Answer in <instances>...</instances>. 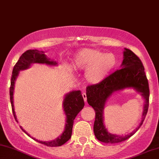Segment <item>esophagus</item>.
<instances>
[{"label":"esophagus","mask_w":159,"mask_h":159,"mask_svg":"<svg viewBox=\"0 0 159 159\" xmlns=\"http://www.w3.org/2000/svg\"><path fill=\"white\" fill-rule=\"evenodd\" d=\"M82 96H83V99H84V101L85 102H87V96H86V93H85V92H83V94H82Z\"/></svg>","instance_id":"34e87169"}]
</instances>
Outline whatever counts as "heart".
<instances>
[{"mask_svg":"<svg viewBox=\"0 0 159 159\" xmlns=\"http://www.w3.org/2000/svg\"><path fill=\"white\" fill-rule=\"evenodd\" d=\"M116 63V57L113 54L85 48L74 54L71 66L76 70H85V78L88 83L98 85L111 74Z\"/></svg>","mask_w":159,"mask_h":159,"instance_id":"heart-1","label":"heart"}]
</instances>
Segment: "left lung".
I'll use <instances>...</instances> for the list:
<instances>
[{"label": "left lung", "instance_id": "8db88e82", "mask_svg": "<svg viewBox=\"0 0 159 159\" xmlns=\"http://www.w3.org/2000/svg\"><path fill=\"white\" fill-rule=\"evenodd\" d=\"M130 87L140 93L145 99L142 121L136 130L130 134L124 137L111 134L107 131L103 124V108L105 103L114 92ZM86 96L88 103L94 109L96 113L93 125V133L96 138L107 144H115L127 140L142 126L148 111L150 90L144 66L140 59L132 51L125 48L123 61L120 69L109 75L102 83L88 86L86 89Z\"/></svg>", "mask_w": 159, "mask_h": 159}]
</instances>
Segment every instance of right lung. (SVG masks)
<instances>
[{"mask_svg":"<svg viewBox=\"0 0 159 159\" xmlns=\"http://www.w3.org/2000/svg\"><path fill=\"white\" fill-rule=\"evenodd\" d=\"M33 63H40L46 64L48 66H57V62L54 60H51L48 58L44 54L43 52H40L38 50H28L25 52L19 58L18 61L16 62L15 66H14L12 70V75H11V85L10 89H9V95H10V101L11 105V109H12V113L15 117V120L17 122L16 114H15V107H14V89H15V83L17 76L19 74L20 70H25L29 68L31 65ZM85 102L83 96L81 94L80 91H73L68 93L67 94L65 95L63 102H62V106L65 111V114L66 116V123L65 125L64 131L62 134L58 136L57 138L54 140L48 141V142H43L33 138L26 133L25 130H23V127L20 126L21 130L25 133V134L28 135L31 138L36 141L40 144H45L48 147H59L64 144L67 141L70 139L72 134V127H73L74 120L76 116V115L80 113V111L83 108Z\"/></svg>","mask_w":159,"mask_h":159,"instance_id":"1","label":"right lung"}]
</instances>
